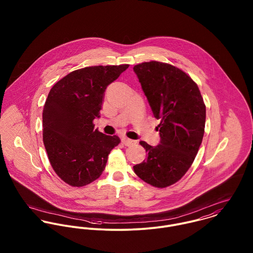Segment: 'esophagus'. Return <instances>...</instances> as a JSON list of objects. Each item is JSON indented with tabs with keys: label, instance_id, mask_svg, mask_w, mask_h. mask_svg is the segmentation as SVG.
<instances>
[{
	"label": "esophagus",
	"instance_id": "1",
	"mask_svg": "<svg viewBox=\"0 0 253 253\" xmlns=\"http://www.w3.org/2000/svg\"><path fill=\"white\" fill-rule=\"evenodd\" d=\"M122 143L126 145V146H131V145L136 144V141L132 140V139H129L127 137H123L122 138Z\"/></svg>",
	"mask_w": 253,
	"mask_h": 253
}]
</instances>
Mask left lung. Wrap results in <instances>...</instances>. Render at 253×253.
<instances>
[{"mask_svg":"<svg viewBox=\"0 0 253 253\" xmlns=\"http://www.w3.org/2000/svg\"><path fill=\"white\" fill-rule=\"evenodd\" d=\"M153 115L161 123L160 144L139 143L147 158L133 170L146 183L165 188L181 179L202 144L206 105L197 84L180 69L150 61L133 67Z\"/></svg>","mask_w":253,"mask_h":253,"instance_id":"1","label":"left lung"}]
</instances>
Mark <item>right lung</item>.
<instances>
[{
    "instance_id": "1",
    "label": "right lung",
    "mask_w": 253,
    "mask_h": 253,
    "mask_svg": "<svg viewBox=\"0 0 253 253\" xmlns=\"http://www.w3.org/2000/svg\"><path fill=\"white\" fill-rule=\"evenodd\" d=\"M127 64L91 66L68 74L50 89L42 110V140L55 173L73 187L96 180L121 142L94 129L105 90Z\"/></svg>"
}]
</instances>
